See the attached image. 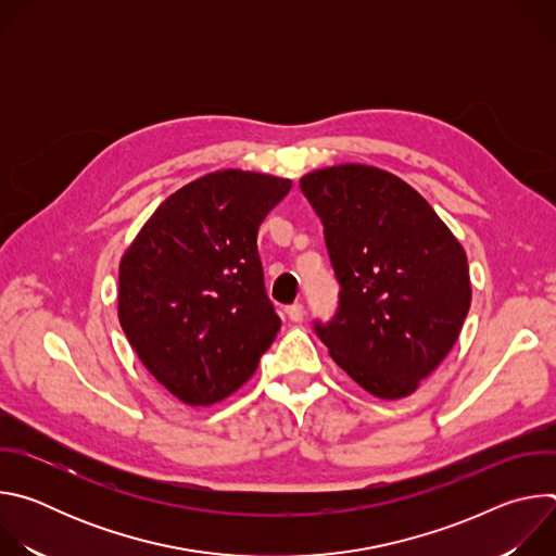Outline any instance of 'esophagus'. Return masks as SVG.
<instances>
[{
  "mask_svg": "<svg viewBox=\"0 0 556 556\" xmlns=\"http://www.w3.org/2000/svg\"><path fill=\"white\" fill-rule=\"evenodd\" d=\"M286 314H288V319H290V321L301 324V321H303V316H305V309H303V305H301V303H292V305H288V307H286Z\"/></svg>",
  "mask_w": 556,
  "mask_h": 556,
  "instance_id": "obj_1",
  "label": "esophagus"
}]
</instances>
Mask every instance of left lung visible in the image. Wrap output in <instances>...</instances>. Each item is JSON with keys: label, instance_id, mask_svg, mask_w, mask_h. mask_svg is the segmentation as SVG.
Listing matches in <instances>:
<instances>
[{"label": "left lung", "instance_id": "obj_1", "mask_svg": "<svg viewBox=\"0 0 556 556\" xmlns=\"http://www.w3.org/2000/svg\"><path fill=\"white\" fill-rule=\"evenodd\" d=\"M324 222L339 309L314 321L334 363L376 399L414 393L455 345L470 307L462 244L405 180L367 165L299 180Z\"/></svg>", "mask_w": 556, "mask_h": 556}]
</instances>
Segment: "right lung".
Wrapping results in <instances>:
<instances>
[{"label": "right lung", "mask_w": 556, "mask_h": 556, "mask_svg": "<svg viewBox=\"0 0 556 556\" xmlns=\"http://www.w3.org/2000/svg\"><path fill=\"white\" fill-rule=\"evenodd\" d=\"M290 187L240 169L202 176L155 208L121 260V328L185 405L206 407L240 389L281 328L257 230Z\"/></svg>", "instance_id": "obj_1"}]
</instances>
